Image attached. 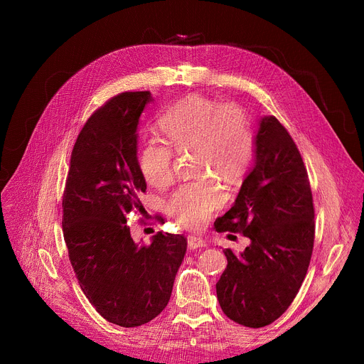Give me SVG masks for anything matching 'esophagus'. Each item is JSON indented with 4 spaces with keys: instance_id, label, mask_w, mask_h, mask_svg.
<instances>
[{
    "instance_id": "34e87169",
    "label": "esophagus",
    "mask_w": 364,
    "mask_h": 364,
    "mask_svg": "<svg viewBox=\"0 0 364 364\" xmlns=\"http://www.w3.org/2000/svg\"><path fill=\"white\" fill-rule=\"evenodd\" d=\"M206 243L200 236H188V247L190 250H199L203 247Z\"/></svg>"
}]
</instances>
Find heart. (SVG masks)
Here are the masks:
<instances>
[{"label":"heart","mask_w":364,"mask_h":364,"mask_svg":"<svg viewBox=\"0 0 364 364\" xmlns=\"http://www.w3.org/2000/svg\"><path fill=\"white\" fill-rule=\"evenodd\" d=\"M161 139L147 140L137 153L143 178L153 187L171 183L174 151H195L198 172H214L223 180H239L255 153V134L246 112L235 105L190 95L166 109L158 119ZM225 202L223 187L202 177L181 184L166 203L168 214L187 228L202 227Z\"/></svg>","instance_id":"heart-1"}]
</instances>
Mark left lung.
I'll use <instances>...</instances> for the list:
<instances>
[{"mask_svg":"<svg viewBox=\"0 0 364 364\" xmlns=\"http://www.w3.org/2000/svg\"><path fill=\"white\" fill-rule=\"evenodd\" d=\"M214 227L251 239L240 254L224 250L227 269L217 283L223 313L246 328L273 323L288 310L307 274L316 230L307 168L274 117L259 121L254 168Z\"/></svg>","mask_w":364,"mask_h":364,"instance_id":"8db88e82","label":"left lung"}]
</instances>
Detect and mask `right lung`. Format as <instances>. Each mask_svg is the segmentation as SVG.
Wrapping results in <instances>:
<instances>
[{
	"label": "right lung",
	"instance_id": "right-lung-1",
	"mask_svg": "<svg viewBox=\"0 0 364 364\" xmlns=\"http://www.w3.org/2000/svg\"><path fill=\"white\" fill-rule=\"evenodd\" d=\"M150 91H125L95 110L75 141L63 192V237L82 292L103 318L136 328L171 298L187 239L158 232L136 243L127 217L141 209L137 125Z\"/></svg>",
	"mask_w": 364,
	"mask_h": 364
}]
</instances>
